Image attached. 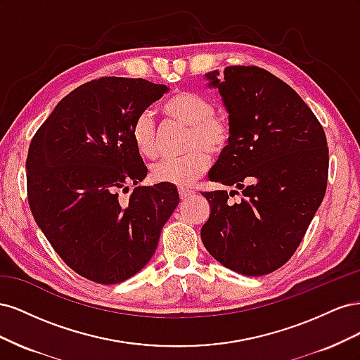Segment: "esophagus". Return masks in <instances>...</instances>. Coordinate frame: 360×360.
<instances>
[{"mask_svg":"<svg viewBox=\"0 0 360 360\" xmlns=\"http://www.w3.org/2000/svg\"><path fill=\"white\" fill-rule=\"evenodd\" d=\"M193 193H195V192H193L192 189H186V188H180V189H179V195H180V198H181V200H188V198H191Z\"/></svg>","mask_w":360,"mask_h":360,"instance_id":"34e87169","label":"esophagus"}]
</instances>
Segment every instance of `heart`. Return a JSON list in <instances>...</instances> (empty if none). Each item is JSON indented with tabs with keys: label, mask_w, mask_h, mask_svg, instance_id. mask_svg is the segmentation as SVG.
Returning a JSON list of instances; mask_svg holds the SVG:
<instances>
[{
	"label": "heart",
	"mask_w": 360,
	"mask_h": 360,
	"mask_svg": "<svg viewBox=\"0 0 360 360\" xmlns=\"http://www.w3.org/2000/svg\"><path fill=\"white\" fill-rule=\"evenodd\" d=\"M163 111L171 118L191 126L186 156L165 159L151 168V179L156 183L189 186L210 167V155H221L231 141L233 129L228 120L214 114L213 102L200 93L177 91L163 103ZM134 144L138 153L155 159L159 155L158 127L150 111L141 112L132 124Z\"/></svg>",
	"instance_id": "heart-1"
}]
</instances>
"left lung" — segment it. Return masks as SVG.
I'll list each match as a JSON object with an SVG mask.
<instances>
[{
	"label": "left lung",
	"mask_w": 360,
	"mask_h": 360,
	"mask_svg": "<svg viewBox=\"0 0 360 360\" xmlns=\"http://www.w3.org/2000/svg\"><path fill=\"white\" fill-rule=\"evenodd\" d=\"M205 78L219 90L231 141L209 174L242 189L202 192L210 217L201 240L225 267L246 276L267 275L296 252L320 207L329 172L324 129L288 84L257 66H230Z\"/></svg>",
	"instance_id": "8db88e82"
}]
</instances>
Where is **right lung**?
Returning <instances> with one entry per match:
<instances>
[{"label":"right lung","mask_w":360,"mask_h":360,"mask_svg":"<svg viewBox=\"0 0 360 360\" xmlns=\"http://www.w3.org/2000/svg\"><path fill=\"white\" fill-rule=\"evenodd\" d=\"M167 91L143 78L90 81L61 99L31 139V213L64 263L97 284L138 274L180 201L165 183L137 186L129 203L117 198L147 176L130 135L135 118Z\"/></svg>","instance_id":"right-lung-1"}]
</instances>
